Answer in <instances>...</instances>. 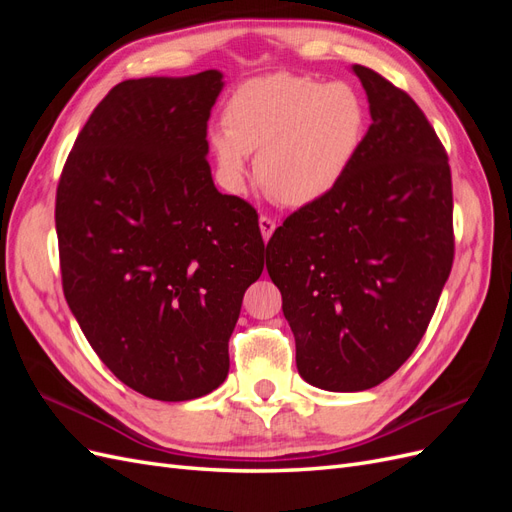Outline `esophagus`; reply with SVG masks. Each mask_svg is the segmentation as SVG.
Instances as JSON below:
<instances>
[{"instance_id":"obj_1","label":"esophagus","mask_w":512,"mask_h":512,"mask_svg":"<svg viewBox=\"0 0 512 512\" xmlns=\"http://www.w3.org/2000/svg\"><path fill=\"white\" fill-rule=\"evenodd\" d=\"M258 224H260L262 239L269 241V239H271V235H273V230H275V220H273V218H269V215H260V218H258Z\"/></svg>"}]
</instances>
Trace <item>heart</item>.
I'll return each instance as SVG.
<instances>
[{
	"mask_svg": "<svg viewBox=\"0 0 512 512\" xmlns=\"http://www.w3.org/2000/svg\"><path fill=\"white\" fill-rule=\"evenodd\" d=\"M222 117L224 132L211 134V147L224 179L241 188L247 153H256V181L286 207L312 205L331 194L367 126L363 100L350 85H322L286 72L237 87Z\"/></svg>",
	"mask_w": 512,
	"mask_h": 512,
	"instance_id": "obj_1",
	"label": "heart"
}]
</instances>
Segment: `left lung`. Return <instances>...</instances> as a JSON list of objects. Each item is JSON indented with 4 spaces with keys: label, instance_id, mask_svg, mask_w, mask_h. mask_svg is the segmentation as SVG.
I'll use <instances>...</instances> for the list:
<instances>
[{
    "label": "left lung",
    "instance_id": "obj_1",
    "mask_svg": "<svg viewBox=\"0 0 512 512\" xmlns=\"http://www.w3.org/2000/svg\"><path fill=\"white\" fill-rule=\"evenodd\" d=\"M371 126L337 188L290 213L267 243L305 382L365 391L404 365L455 258L446 149L404 89L354 66Z\"/></svg>",
    "mask_w": 512,
    "mask_h": 512
}]
</instances>
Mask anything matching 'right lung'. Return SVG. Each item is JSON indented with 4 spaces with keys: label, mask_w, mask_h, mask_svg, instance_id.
I'll list each match as a JSON object with an SVG mask.
<instances>
[{
    "label": "right lung",
    "mask_w": 512,
    "mask_h": 512,
    "mask_svg": "<svg viewBox=\"0 0 512 512\" xmlns=\"http://www.w3.org/2000/svg\"><path fill=\"white\" fill-rule=\"evenodd\" d=\"M222 72L115 85L89 115L55 198L61 286L100 361L160 401L211 393L265 267L258 213L220 194L207 121Z\"/></svg>",
    "instance_id": "obj_1"
}]
</instances>
